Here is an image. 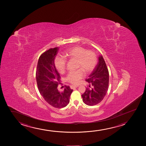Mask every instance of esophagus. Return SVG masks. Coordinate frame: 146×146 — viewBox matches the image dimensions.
I'll return each mask as SVG.
<instances>
[{
  "mask_svg": "<svg viewBox=\"0 0 146 146\" xmlns=\"http://www.w3.org/2000/svg\"><path fill=\"white\" fill-rule=\"evenodd\" d=\"M70 87L71 89H73L74 88H77L78 86H74V85H72V86H70Z\"/></svg>",
  "mask_w": 146,
  "mask_h": 146,
  "instance_id": "1",
  "label": "esophagus"
}]
</instances>
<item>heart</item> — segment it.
Returning <instances> with one entry per match:
<instances>
[{"label":"heart","instance_id":"heart-1","mask_svg":"<svg viewBox=\"0 0 146 146\" xmlns=\"http://www.w3.org/2000/svg\"><path fill=\"white\" fill-rule=\"evenodd\" d=\"M64 55L70 60H76V68L80 69L71 71L66 77V80L73 84H76L84 76V72L89 73L95 68L97 62L96 54L92 51H87L80 46H74L66 51ZM66 60L57 57L55 60V65L60 73L64 72L66 68Z\"/></svg>","mask_w":146,"mask_h":146}]
</instances>
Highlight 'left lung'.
<instances>
[{"mask_svg": "<svg viewBox=\"0 0 146 146\" xmlns=\"http://www.w3.org/2000/svg\"><path fill=\"white\" fill-rule=\"evenodd\" d=\"M109 74L102 55L98 57V63L86 79L89 87L82 94V100L88 106H94L103 100L108 91Z\"/></svg>", "mask_w": 146, "mask_h": 146, "instance_id": "obj_1", "label": "left lung"}]
</instances>
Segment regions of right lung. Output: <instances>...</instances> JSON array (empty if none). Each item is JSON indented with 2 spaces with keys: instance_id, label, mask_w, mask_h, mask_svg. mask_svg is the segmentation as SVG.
I'll use <instances>...</instances> for the list:
<instances>
[{
  "instance_id": "add662e5",
  "label": "right lung",
  "mask_w": 146,
  "mask_h": 146,
  "mask_svg": "<svg viewBox=\"0 0 146 146\" xmlns=\"http://www.w3.org/2000/svg\"><path fill=\"white\" fill-rule=\"evenodd\" d=\"M59 49L51 48L41 54L38 59L36 78L38 89L44 100L55 108H61L69 104L73 90L66 86L62 92L58 91L60 76L54 61Z\"/></svg>"
}]
</instances>
